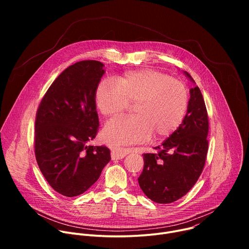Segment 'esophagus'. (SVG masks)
I'll use <instances>...</instances> for the list:
<instances>
[{
	"label": "esophagus",
	"mask_w": 249,
	"mask_h": 249,
	"mask_svg": "<svg viewBox=\"0 0 249 249\" xmlns=\"http://www.w3.org/2000/svg\"><path fill=\"white\" fill-rule=\"evenodd\" d=\"M129 153H131L130 149H124V148H114L111 151V159L112 160H121L125 158Z\"/></svg>",
	"instance_id": "obj_1"
}]
</instances>
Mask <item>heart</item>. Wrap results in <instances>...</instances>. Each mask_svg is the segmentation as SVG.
Segmentation results:
<instances>
[{
    "mask_svg": "<svg viewBox=\"0 0 249 249\" xmlns=\"http://www.w3.org/2000/svg\"><path fill=\"white\" fill-rule=\"evenodd\" d=\"M135 102L134 116L120 117L105 125L101 137L109 146L129 145L153 136L160 141L173 134L183 122L189 103L186 87L153 69L128 71L105 79L94 91V103L104 117L120 115Z\"/></svg>",
    "mask_w": 249,
    "mask_h": 249,
    "instance_id": "obj_1",
    "label": "heart"
}]
</instances>
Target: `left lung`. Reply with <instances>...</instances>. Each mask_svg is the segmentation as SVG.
<instances>
[{"label": "left lung", "mask_w": 249, "mask_h": 249, "mask_svg": "<svg viewBox=\"0 0 249 249\" xmlns=\"http://www.w3.org/2000/svg\"><path fill=\"white\" fill-rule=\"evenodd\" d=\"M185 76L193 83L191 76ZM209 121L205 101L198 87L190 89V99L181 125L157 153L144 154V169L138 178L148 198L169 204L183 197L197 182L208 152Z\"/></svg>", "instance_id": "left-lung-1"}]
</instances>
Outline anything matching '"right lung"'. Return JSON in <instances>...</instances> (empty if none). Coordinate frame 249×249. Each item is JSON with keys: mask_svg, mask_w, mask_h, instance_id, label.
Segmentation results:
<instances>
[{"mask_svg": "<svg viewBox=\"0 0 249 249\" xmlns=\"http://www.w3.org/2000/svg\"><path fill=\"white\" fill-rule=\"evenodd\" d=\"M103 67L94 60L68 67L37 109L35 158L50 186L66 197L86 192L111 159L105 146H88L99 126L94 91L104 75Z\"/></svg>", "mask_w": 249, "mask_h": 249, "instance_id": "obj_1", "label": "right lung"}]
</instances>
